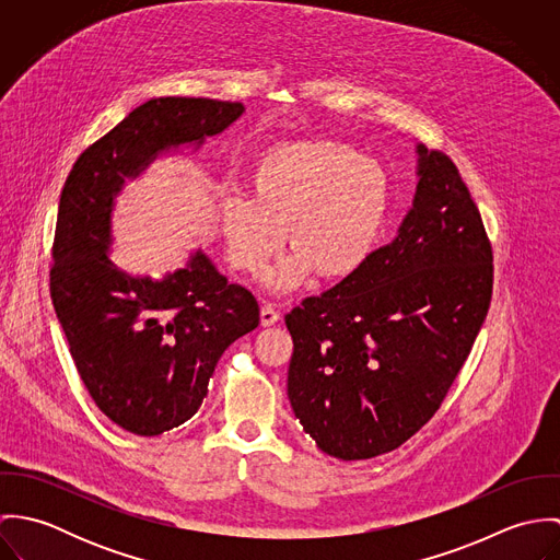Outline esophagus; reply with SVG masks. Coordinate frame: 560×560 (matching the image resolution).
<instances>
[{"label":"esophagus","mask_w":560,"mask_h":560,"mask_svg":"<svg viewBox=\"0 0 560 560\" xmlns=\"http://www.w3.org/2000/svg\"><path fill=\"white\" fill-rule=\"evenodd\" d=\"M280 320V313L271 306V304H262V308H260V325H265V327H269V325H273V323H278Z\"/></svg>","instance_id":"34e87169"}]
</instances>
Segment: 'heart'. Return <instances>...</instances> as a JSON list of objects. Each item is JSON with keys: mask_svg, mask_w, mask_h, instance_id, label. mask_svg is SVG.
Returning a JSON list of instances; mask_svg holds the SVG:
<instances>
[{"mask_svg": "<svg viewBox=\"0 0 560 560\" xmlns=\"http://www.w3.org/2000/svg\"><path fill=\"white\" fill-rule=\"evenodd\" d=\"M390 185L384 167L336 142H293L256 163L249 196L222 202L229 260L256 276L280 249H291L265 276L293 291L317 271L323 282L351 278L369 260L386 222Z\"/></svg>", "mask_w": 560, "mask_h": 560, "instance_id": "b5f03b06", "label": "heart"}]
</instances>
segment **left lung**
<instances>
[{"instance_id":"8db88e82","label":"left lung","mask_w":560,"mask_h":560,"mask_svg":"<svg viewBox=\"0 0 560 560\" xmlns=\"http://www.w3.org/2000/svg\"><path fill=\"white\" fill-rule=\"evenodd\" d=\"M416 155L397 237L284 317L291 407L342 462L390 453L431 420L491 302V245L457 165L422 144Z\"/></svg>"}]
</instances>
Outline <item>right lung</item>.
Here are the masks:
<instances>
[{"label":"right lung","mask_w":560,"mask_h":560,"mask_svg":"<svg viewBox=\"0 0 560 560\" xmlns=\"http://www.w3.org/2000/svg\"><path fill=\"white\" fill-rule=\"evenodd\" d=\"M243 103L160 96L136 107L75 161L58 209L51 300L96 407L136 435L189 420L222 353L258 325V304L196 249L163 278L109 260L112 211L127 178L229 129Z\"/></svg>","instance_id":"1"}]
</instances>
